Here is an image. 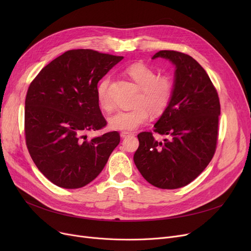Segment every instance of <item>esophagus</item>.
Listing matches in <instances>:
<instances>
[{"mask_svg":"<svg viewBox=\"0 0 251 251\" xmlns=\"http://www.w3.org/2000/svg\"><path fill=\"white\" fill-rule=\"evenodd\" d=\"M134 134L131 133V132H127V131H123V132H121V137L122 138H127V137H130V136H133Z\"/></svg>","mask_w":251,"mask_h":251,"instance_id":"34e87169","label":"esophagus"}]
</instances>
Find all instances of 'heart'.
<instances>
[{"instance_id": "heart-1", "label": "heart", "mask_w": 251, "mask_h": 251, "mask_svg": "<svg viewBox=\"0 0 251 251\" xmlns=\"http://www.w3.org/2000/svg\"><path fill=\"white\" fill-rule=\"evenodd\" d=\"M127 74L139 87L135 100L136 108L130 111H118L108 119L109 126L114 130L132 131L146 124L151 113L161 116L169 107L173 96V82L166 75H156L149 66L136 63L129 66ZM110 77H105L99 84L97 96L100 107L105 111L113 109V100L109 94Z\"/></svg>"}]
</instances>
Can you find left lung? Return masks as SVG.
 Returning a JSON list of instances; mask_svg holds the SVG:
<instances>
[{"instance_id": "obj_1", "label": "left lung", "mask_w": 251, "mask_h": 251, "mask_svg": "<svg viewBox=\"0 0 251 251\" xmlns=\"http://www.w3.org/2000/svg\"><path fill=\"white\" fill-rule=\"evenodd\" d=\"M163 58L175 65L173 96L154 124V132L137 135L135 166L151 185L176 189L187 185L212 161L218 140L221 113L218 92L201 66L176 50H160L151 59Z\"/></svg>"}]
</instances>
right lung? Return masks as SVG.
Returning <instances> with one entry per match:
<instances>
[{"mask_svg":"<svg viewBox=\"0 0 251 251\" xmlns=\"http://www.w3.org/2000/svg\"><path fill=\"white\" fill-rule=\"evenodd\" d=\"M123 57L71 50L52 60L25 99L26 146L37 169L55 185L75 189L95 180L120 142L117 131L88 138L107 125L98 83Z\"/></svg>","mask_w":251,"mask_h":251,"instance_id":"obj_1","label":"right lung"}]
</instances>
